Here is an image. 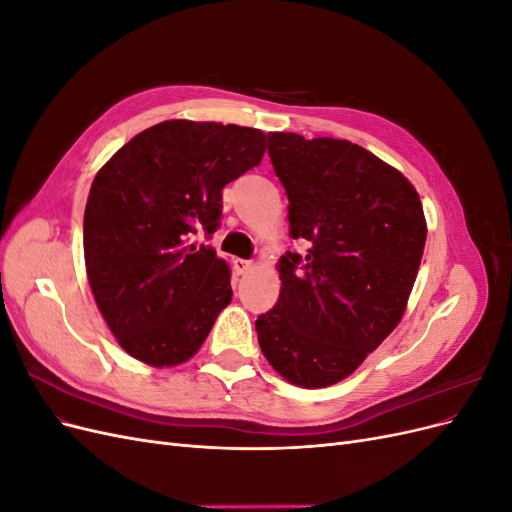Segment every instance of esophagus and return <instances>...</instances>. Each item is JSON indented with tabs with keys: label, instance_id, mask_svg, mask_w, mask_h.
I'll use <instances>...</instances> for the list:
<instances>
[{
	"label": "esophagus",
	"instance_id": "obj_1",
	"mask_svg": "<svg viewBox=\"0 0 512 512\" xmlns=\"http://www.w3.org/2000/svg\"><path fill=\"white\" fill-rule=\"evenodd\" d=\"M252 269H254V262H252V260H243V258H237V260H235V271H237L239 275L250 273Z\"/></svg>",
	"mask_w": 512,
	"mask_h": 512
}]
</instances>
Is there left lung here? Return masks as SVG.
Segmentation results:
<instances>
[{"instance_id": "8db88e82", "label": "left lung", "mask_w": 512, "mask_h": 512, "mask_svg": "<svg viewBox=\"0 0 512 512\" xmlns=\"http://www.w3.org/2000/svg\"><path fill=\"white\" fill-rule=\"evenodd\" d=\"M288 196L290 237L307 254L277 262L282 290L256 331L271 367L301 389L342 382L404 316L425 250L414 185L350 141L269 132Z\"/></svg>"}]
</instances>
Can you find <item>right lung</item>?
Here are the masks:
<instances>
[{"instance_id":"add662e5","label":"right lung","mask_w":512,"mask_h":512,"mask_svg":"<svg viewBox=\"0 0 512 512\" xmlns=\"http://www.w3.org/2000/svg\"><path fill=\"white\" fill-rule=\"evenodd\" d=\"M265 149L256 128L168 119L98 170L83 222L87 280L136 361H190L230 303L228 262L190 235L218 228L224 185L258 166Z\"/></svg>"}]
</instances>
